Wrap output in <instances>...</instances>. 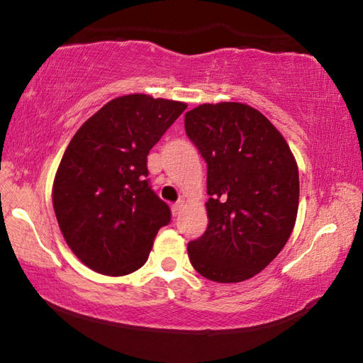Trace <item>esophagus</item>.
<instances>
[{
    "label": "esophagus",
    "mask_w": 363,
    "mask_h": 363,
    "mask_svg": "<svg viewBox=\"0 0 363 363\" xmlns=\"http://www.w3.org/2000/svg\"><path fill=\"white\" fill-rule=\"evenodd\" d=\"M182 208H184V201H176V203L171 206V211H173L174 216H179L181 211H182Z\"/></svg>",
    "instance_id": "34e87169"
}]
</instances>
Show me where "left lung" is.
I'll use <instances>...</instances> for the list:
<instances>
[{"label": "left lung", "mask_w": 363, "mask_h": 363, "mask_svg": "<svg viewBox=\"0 0 363 363\" xmlns=\"http://www.w3.org/2000/svg\"><path fill=\"white\" fill-rule=\"evenodd\" d=\"M206 162L208 227L187 251L194 269L219 284L259 274L291 235L299 174L284 136L240 102L203 104L184 118Z\"/></svg>", "instance_id": "1"}]
</instances>
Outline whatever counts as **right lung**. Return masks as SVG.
I'll return each mask as SVG.
<instances>
[{
	"instance_id": "right-lung-1",
	"label": "right lung",
	"mask_w": 363,
	"mask_h": 363,
	"mask_svg": "<svg viewBox=\"0 0 363 363\" xmlns=\"http://www.w3.org/2000/svg\"><path fill=\"white\" fill-rule=\"evenodd\" d=\"M187 106L145 94L106 104L72 138L52 205L70 250L89 269L126 275L143 267L169 206L153 192L147 155Z\"/></svg>"
}]
</instances>
